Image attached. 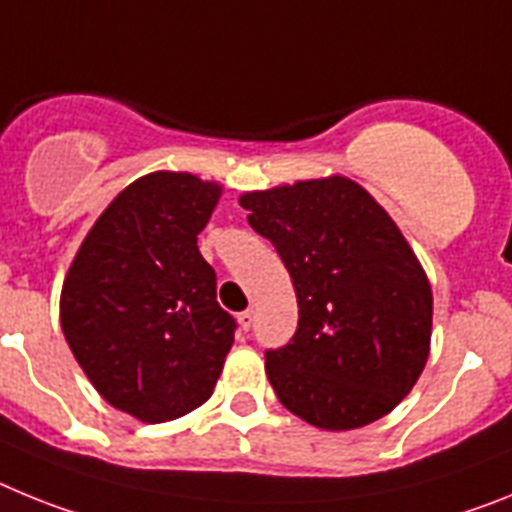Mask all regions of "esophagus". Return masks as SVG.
<instances>
[{
    "instance_id": "1",
    "label": "esophagus",
    "mask_w": 512,
    "mask_h": 512,
    "mask_svg": "<svg viewBox=\"0 0 512 512\" xmlns=\"http://www.w3.org/2000/svg\"><path fill=\"white\" fill-rule=\"evenodd\" d=\"M237 319H239V327H242V330L247 332L252 327V322H255V314H252V311L247 309V311H242V314H239Z\"/></svg>"
}]
</instances>
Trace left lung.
<instances>
[{
	"label": "left lung",
	"mask_w": 512,
	"mask_h": 512,
	"mask_svg": "<svg viewBox=\"0 0 512 512\" xmlns=\"http://www.w3.org/2000/svg\"><path fill=\"white\" fill-rule=\"evenodd\" d=\"M239 203L281 255L299 301L291 342L265 350L283 407L324 430L363 428L394 410L428 361L433 293L389 213L348 177Z\"/></svg>",
	"instance_id": "obj_1"
}]
</instances>
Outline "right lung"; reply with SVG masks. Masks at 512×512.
I'll list each match as a JSON object with an SVG mask.
<instances>
[{
  "label": "right lung",
  "instance_id": "add662e5",
  "mask_svg": "<svg viewBox=\"0 0 512 512\" xmlns=\"http://www.w3.org/2000/svg\"><path fill=\"white\" fill-rule=\"evenodd\" d=\"M221 188L188 172L131 182L84 237L61 291V330L105 402L167 422L213 394L237 319L198 252Z\"/></svg>",
  "mask_w": 512,
  "mask_h": 512
}]
</instances>
